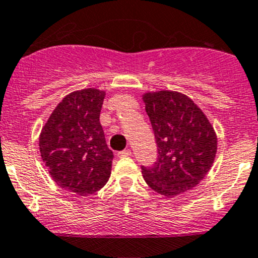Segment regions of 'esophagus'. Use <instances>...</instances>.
Returning a JSON list of instances; mask_svg holds the SVG:
<instances>
[{"label":"esophagus","mask_w":258,"mask_h":258,"mask_svg":"<svg viewBox=\"0 0 258 258\" xmlns=\"http://www.w3.org/2000/svg\"><path fill=\"white\" fill-rule=\"evenodd\" d=\"M131 150H124V151H121V152L117 153V156H118L119 158H124V157H130L131 156Z\"/></svg>","instance_id":"obj_1"}]
</instances>
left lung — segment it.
I'll use <instances>...</instances> for the list:
<instances>
[{
	"label": "left lung",
	"instance_id": "obj_1",
	"mask_svg": "<svg viewBox=\"0 0 258 258\" xmlns=\"http://www.w3.org/2000/svg\"><path fill=\"white\" fill-rule=\"evenodd\" d=\"M142 97L158 150L155 165L142 166V175L153 191L175 197L196 187L211 170L217 136L206 114L183 93L162 90Z\"/></svg>",
	"mask_w": 258,
	"mask_h": 258
}]
</instances>
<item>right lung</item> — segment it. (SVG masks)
<instances>
[{
    "mask_svg": "<svg viewBox=\"0 0 258 258\" xmlns=\"http://www.w3.org/2000/svg\"><path fill=\"white\" fill-rule=\"evenodd\" d=\"M106 92L85 88L67 95L42 127L40 152L59 187L88 196L107 183L113 153L100 123Z\"/></svg>",
    "mask_w": 258,
    "mask_h": 258,
    "instance_id": "1",
    "label": "right lung"
}]
</instances>
